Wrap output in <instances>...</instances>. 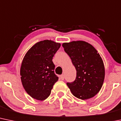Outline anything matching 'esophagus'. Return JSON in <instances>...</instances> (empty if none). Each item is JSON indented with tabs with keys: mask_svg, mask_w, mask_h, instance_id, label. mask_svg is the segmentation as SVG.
Instances as JSON below:
<instances>
[{
	"mask_svg": "<svg viewBox=\"0 0 121 121\" xmlns=\"http://www.w3.org/2000/svg\"><path fill=\"white\" fill-rule=\"evenodd\" d=\"M60 77V79H61L62 80H63L64 79V75H61Z\"/></svg>",
	"mask_w": 121,
	"mask_h": 121,
	"instance_id": "esophagus-1",
	"label": "esophagus"
}]
</instances>
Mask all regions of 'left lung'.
<instances>
[{
	"instance_id": "1",
	"label": "left lung",
	"mask_w": 121,
	"mask_h": 121,
	"mask_svg": "<svg viewBox=\"0 0 121 121\" xmlns=\"http://www.w3.org/2000/svg\"><path fill=\"white\" fill-rule=\"evenodd\" d=\"M76 70V78L67 84L75 97L90 99L101 89L105 75L102 58L92 45L83 41H72L62 45Z\"/></svg>"
}]
</instances>
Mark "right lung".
I'll use <instances>...</instances> for the list:
<instances>
[{"label":"right lung","instance_id":"1","mask_svg":"<svg viewBox=\"0 0 121 121\" xmlns=\"http://www.w3.org/2000/svg\"><path fill=\"white\" fill-rule=\"evenodd\" d=\"M60 46L53 41H41L34 44L24 56L20 69L21 82L26 92L34 99H46L58 81L52 59Z\"/></svg>","mask_w":121,"mask_h":121}]
</instances>
